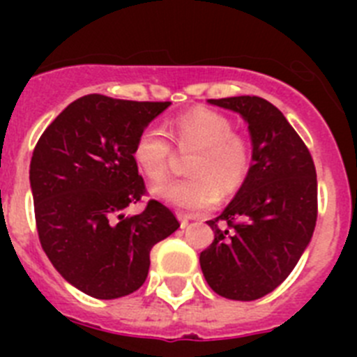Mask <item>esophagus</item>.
<instances>
[{"instance_id":"34e87169","label":"esophagus","mask_w":357,"mask_h":357,"mask_svg":"<svg viewBox=\"0 0 357 357\" xmlns=\"http://www.w3.org/2000/svg\"><path fill=\"white\" fill-rule=\"evenodd\" d=\"M178 220H181V227L182 229H185V227L189 225V222H191V218L189 216H185V214H178Z\"/></svg>"}]
</instances>
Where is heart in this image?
<instances>
[{"mask_svg":"<svg viewBox=\"0 0 357 357\" xmlns=\"http://www.w3.org/2000/svg\"><path fill=\"white\" fill-rule=\"evenodd\" d=\"M169 139L181 151H193L188 160L189 176L155 189V197L185 211H207L222 198L236 195L252 169V144L234 132V123L209 107H195L169 121ZM155 127H144L132 146L141 173L153 184L168 178L173 148Z\"/></svg>","mask_w":357,"mask_h":357,"instance_id":"1","label":"heart"}]
</instances>
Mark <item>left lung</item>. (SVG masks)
I'll list each match as a JSON object with an SVG mask.
<instances>
[{
	"label": "left lung",
	"mask_w": 357,
	"mask_h": 357,
	"mask_svg": "<svg viewBox=\"0 0 357 357\" xmlns=\"http://www.w3.org/2000/svg\"><path fill=\"white\" fill-rule=\"evenodd\" d=\"M248 121L252 169L227 209L207 225L200 254L207 284L230 301H257L286 280L311 241L318 216L313 157L284 114L259 96L209 100Z\"/></svg>",
	"instance_id": "obj_1"
}]
</instances>
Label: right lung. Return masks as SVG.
<instances>
[{
    "instance_id": "1",
    "label": "right lung",
    "mask_w": 357,
    "mask_h": 357,
    "mask_svg": "<svg viewBox=\"0 0 357 357\" xmlns=\"http://www.w3.org/2000/svg\"><path fill=\"white\" fill-rule=\"evenodd\" d=\"M168 105L87 94L69 103L33 148L30 185L40 247L85 295L110 301L139 289L151 247L181 227L153 198L143 213L121 214L146 195L132 157L135 137Z\"/></svg>"
}]
</instances>
